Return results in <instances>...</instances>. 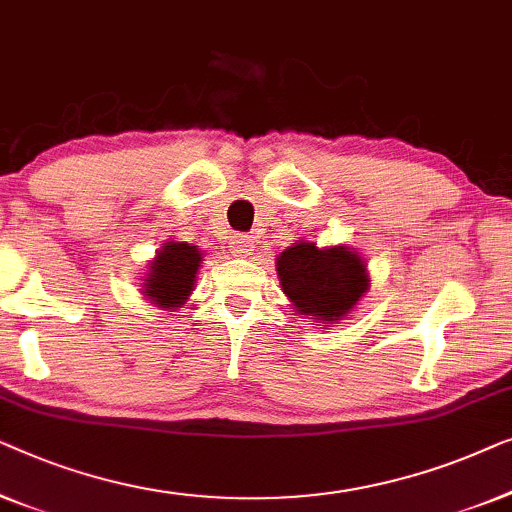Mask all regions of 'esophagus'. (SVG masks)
Masks as SVG:
<instances>
[{
	"label": "esophagus",
	"instance_id": "esophagus-1",
	"mask_svg": "<svg viewBox=\"0 0 512 512\" xmlns=\"http://www.w3.org/2000/svg\"><path fill=\"white\" fill-rule=\"evenodd\" d=\"M232 253L236 255V257H250L253 255V250H255V241H253V236H246V234H236L234 239H232Z\"/></svg>",
	"mask_w": 512,
	"mask_h": 512
}]
</instances>
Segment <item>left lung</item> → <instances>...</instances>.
<instances>
[{"mask_svg":"<svg viewBox=\"0 0 512 512\" xmlns=\"http://www.w3.org/2000/svg\"><path fill=\"white\" fill-rule=\"evenodd\" d=\"M276 271L294 311L318 322L320 329L338 325L371 285L366 259L355 248H318L304 239L276 257Z\"/></svg>","mask_w":512,"mask_h":512,"instance_id":"left-lung-1","label":"left lung"}]
</instances>
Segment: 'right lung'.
<instances>
[{"mask_svg": "<svg viewBox=\"0 0 512 512\" xmlns=\"http://www.w3.org/2000/svg\"><path fill=\"white\" fill-rule=\"evenodd\" d=\"M201 262L204 255L199 246L171 239L164 241L160 250H155V257L148 259L146 273L141 278V294L164 311L183 308L194 290Z\"/></svg>", "mask_w": 512, "mask_h": 512, "instance_id": "1", "label": "right lung"}]
</instances>
